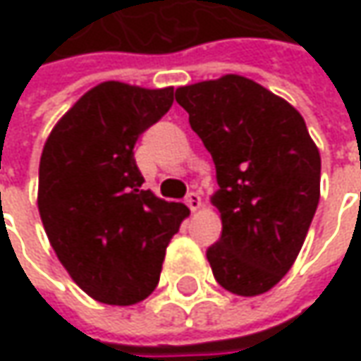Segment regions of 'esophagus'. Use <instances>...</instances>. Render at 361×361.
Listing matches in <instances>:
<instances>
[{"label":"esophagus","mask_w":361,"mask_h":361,"mask_svg":"<svg viewBox=\"0 0 361 361\" xmlns=\"http://www.w3.org/2000/svg\"><path fill=\"white\" fill-rule=\"evenodd\" d=\"M187 204H188V209L192 211V213H197L199 209L202 207V199H201V195L199 192H190L187 197Z\"/></svg>","instance_id":"34e87169"}]
</instances>
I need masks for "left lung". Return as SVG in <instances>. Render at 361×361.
Segmentation results:
<instances>
[{"instance_id":"left-lung-1","label":"left lung","mask_w":361,"mask_h":361,"mask_svg":"<svg viewBox=\"0 0 361 361\" xmlns=\"http://www.w3.org/2000/svg\"><path fill=\"white\" fill-rule=\"evenodd\" d=\"M216 169L211 204L223 231L207 259L216 283L255 298L295 263L319 202L322 157L281 96L239 74L174 92Z\"/></svg>"}]
</instances>
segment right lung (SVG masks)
Wrapping results in <instances>:
<instances>
[{"mask_svg":"<svg viewBox=\"0 0 361 361\" xmlns=\"http://www.w3.org/2000/svg\"><path fill=\"white\" fill-rule=\"evenodd\" d=\"M174 102L173 86L102 82L49 132L39 159L37 211L74 283L108 305H134L159 285L166 247L190 215L142 190L138 136Z\"/></svg>","mask_w":361,"mask_h":361,"instance_id":"add662e5","label":"right lung"}]
</instances>
